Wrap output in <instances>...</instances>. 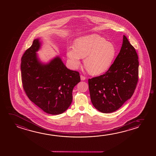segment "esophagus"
<instances>
[{"instance_id": "34e87169", "label": "esophagus", "mask_w": 156, "mask_h": 156, "mask_svg": "<svg viewBox=\"0 0 156 156\" xmlns=\"http://www.w3.org/2000/svg\"><path fill=\"white\" fill-rule=\"evenodd\" d=\"M80 79L82 80H85L86 79V77H84V76L83 75H80Z\"/></svg>"}]
</instances>
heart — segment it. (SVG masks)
<instances>
[{
    "mask_svg": "<svg viewBox=\"0 0 156 156\" xmlns=\"http://www.w3.org/2000/svg\"><path fill=\"white\" fill-rule=\"evenodd\" d=\"M116 55L114 44L96 34L82 36L75 41L73 46L67 49V56L71 66L76 69L85 58L84 65L90 74L97 76L109 69Z\"/></svg>",
    "mask_w": 156,
    "mask_h": 156,
    "instance_id": "b5f03b06",
    "label": "heart"
}]
</instances>
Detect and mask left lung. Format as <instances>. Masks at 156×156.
<instances>
[{"label": "left lung", "mask_w": 156, "mask_h": 156, "mask_svg": "<svg viewBox=\"0 0 156 156\" xmlns=\"http://www.w3.org/2000/svg\"><path fill=\"white\" fill-rule=\"evenodd\" d=\"M138 54L123 35L120 53L103 75L89 79L90 98L97 110L114 112L132 96L138 81Z\"/></svg>", "instance_id": "1"}]
</instances>
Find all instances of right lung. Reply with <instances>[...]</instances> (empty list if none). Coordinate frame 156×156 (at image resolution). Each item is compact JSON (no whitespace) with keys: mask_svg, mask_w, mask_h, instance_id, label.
Wrapping results in <instances>:
<instances>
[{"mask_svg":"<svg viewBox=\"0 0 156 156\" xmlns=\"http://www.w3.org/2000/svg\"><path fill=\"white\" fill-rule=\"evenodd\" d=\"M41 45L35 39L21 59L23 89L31 102L46 113L58 115L69 108L72 91L80 82L78 72L68 69L59 56L47 64L36 55Z\"/></svg>","mask_w":156,"mask_h":156,"instance_id":"obj_1","label":"right lung"}]
</instances>
